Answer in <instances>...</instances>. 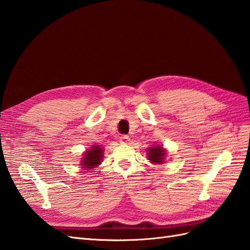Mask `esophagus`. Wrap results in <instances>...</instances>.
Returning <instances> with one entry per match:
<instances>
[{
  "label": "esophagus",
  "instance_id": "obj_1",
  "mask_svg": "<svg viewBox=\"0 0 250 250\" xmlns=\"http://www.w3.org/2000/svg\"><path fill=\"white\" fill-rule=\"evenodd\" d=\"M128 142H129V137H127V135H122V137L120 138L121 144H127Z\"/></svg>",
  "mask_w": 250,
  "mask_h": 250
}]
</instances>
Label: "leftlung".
Masks as SVG:
<instances>
[{"label":"left lung","instance_id":"8db88e82","mask_svg":"<svg viewBox=\"0 0 250 250\" xmlns=\"http://www.w3.org/2000/svg\"><path fill=\"white\" fill-rule=\"evenodd\" d=\"M148 160L153 164H163L165 163V155L166 150L163 148V146L155 145L153 147L148 148Z\"/></svg>","mask_w":250,"mask_h":250}]
</instances>
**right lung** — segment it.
Returning a JSON list of instances; mask_svg holds the SVG:
<instances>
[{
  "label": "right lung",
  "mask_w": 250,
  "mask_h": 250,
  "mask_svg": "<svg viewBox=\"0 0 250 250\" xmlns=\"http://www.w3.org/2000/svg\"><path fill=\"white\" fill-rule=\"evenodd\" d=\"M103 152V149L99 145L92 146V148H89L87 151H85L84 154H83L80 165L86 170L96 168L98 165H100L102 163Z\"/></svg>",
  "instance_id": "right-lung-1"
}]
</instances>
